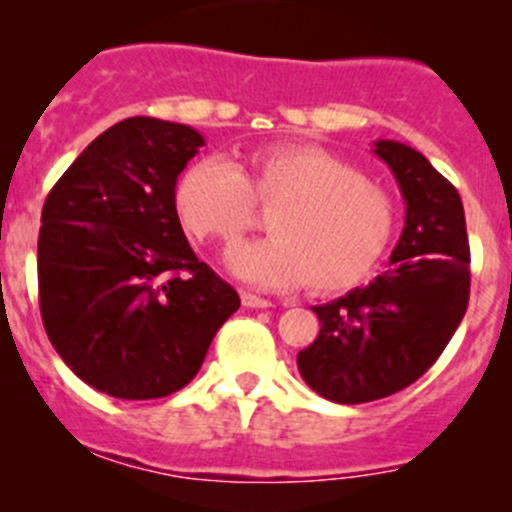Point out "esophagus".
Instances as JSON below:
<instances>
[{
  "label": "esophagus",
  "mask_w": 512,
  "mask_h": 512,
  "mask_svg": "<svg viewBox=\"0 0 512 512\" xmlns=\"http://www.w3.org/2000/svg\"><path fill=\"white\" fill-rule=\"evenodd\" d=\"M242 304H245V307H250V309H267V307H272L270 299L257 297V294H252V292H242Z\"/></svg>",
  "instance_id": "esophagus-1"
}]
</instances>
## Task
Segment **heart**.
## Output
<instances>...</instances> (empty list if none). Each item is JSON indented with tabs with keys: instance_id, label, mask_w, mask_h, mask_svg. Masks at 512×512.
<instances>
[{
	"instance_id": "b5f03b06",
	"label": "heart",
	"mask_w": 512,
	"mask_h": 512,
	"mask_svg": "<svg viewBox=\"0 0 512 512\" xmlns=\"http://www.w3.org/2000/svg\"><path fill=\"white\" fill-rule=\"evenodd\" d=\"M175 213L200 242L230 247L255 225V203L272 210L275 237L237 247L230 270L267 289L359 285L389 247L396 205L349 160L309 143H275L240 165L208 156L175 183Z\"/></svg>"
}]
</instances>
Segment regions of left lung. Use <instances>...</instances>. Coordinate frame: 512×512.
<instances>
[{"mask_svg": "<svg viewBox=\"0 0 512 512\" xmlns=\"http://www.w3.org/2000/svg\"><path fill=\"white\" fill-rule=\"evenodd\" d=\"M406 200V225L389 270L317 312V339L297 354L312 391L334 404H366L411 386L441 356L471 292V247L458 190L426 156L376 141Z\"/></svg>", "mask_w": 512, "mask_h": 512, "instance_id": "obj_1", "label": "left lung"}]
</instances>
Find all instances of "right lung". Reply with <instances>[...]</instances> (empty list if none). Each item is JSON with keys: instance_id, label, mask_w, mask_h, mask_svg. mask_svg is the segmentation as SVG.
Wrapping results in <instances>:
<instances>
[{"instance_id": "1", "label": "right lung", "mask_w": 512, "mask_h": 512, "mask_svg": "<svg viewBox=\"0 0 512 512\" xmlns=\"http://www.w3.org/2000/svg\"><path fill=\"white\" fill-rule=\"evenodd\" d=\"M200 146L183 123L126 118L84 148L41 210L44 329L64 364L113 399H163L190 384L240 307L175 213V183Z\"/></svg>"}]
</instances>
